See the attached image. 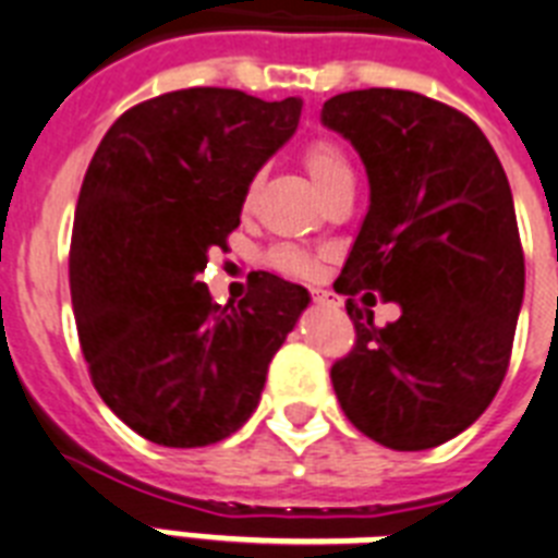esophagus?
I'll return each instance as SVG.
<instances>
[{"instance_id": "esophagus-1", "label": "esophagus", "mask_w": 558, "mask_h": 558, "mask_svg": "<svg viewBox=\"0 0 558 558\" xmlns=\"http://www.w3.org/2000/svg\"><path fill=\"white\" fill-rule=\"evenodd\" d=\"M312 301L320 303V306H341V301L329 289H312Z\"/></svg>"}]
</instances>
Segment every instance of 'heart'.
Returning <instances> with one entry per match:
<instances>
[{
    "label": "heart",
    "mask_w": 558,
    "mask_h": 558,
    "mask_svg": "<svg viewBox=\"0 0 558 558\" xmlns=\"http://www.w3.org/2000/svg\"><path fill=\"white\" fill-rule=\"evenodd\" d=\"M303 166L312 174L315 185L320 192H326L329 185L338 183L341 177H352V162L343 151V146H338L335 140H312L310 146L303 148ZM271 264L278 269L289 271V275H310L312 271V257L303 252V248L294 246H278L271 252Z\"/></svg>",
    "instance_id": "obj_1"
}]
</instances>
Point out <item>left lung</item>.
I'll return each instance as SVG.
<instances>
[{"instance_id": "8db88e82", "label": "left lung", "mask_w": 558, "mask_h": 558, "mask_svg": "<svg viewBox=\"0 0 558 558\" xmlns=\"http://www.w3.org/2000/svg\"><path fill=\"white\" fill-rule=\"evenodd\" d=\"M320 120L369 174V211L335 280L355 324L335 396L373 441L429 450L490 407L510 366L524 294L510 183L468 114L415 90H347ZM366 288L402 318L375 327L354 301Z\"/></svg>"}]
</instances>
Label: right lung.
I'll use <instances>...</instances> for the list:
<instances>
[{
  "mask_svg": "<svg viewBox=\"0 0 558 558\" xmlns=\"http://www.w3.org/2000/svg\"><path fill=\"white\" fill-rule=\"evenodd\" d=\"M298 120V97L169 90L129 108L90 157L68 255L76 332L99 398L148 441L206 447L243 427L310 303L260 271L238 306H217L197 278Z\"/></svg>",
  "mask_w": 558,
  "mask_h": 558,
  "instance_id": "obj_1",
  "label": "right lung"
}]
</instances>
